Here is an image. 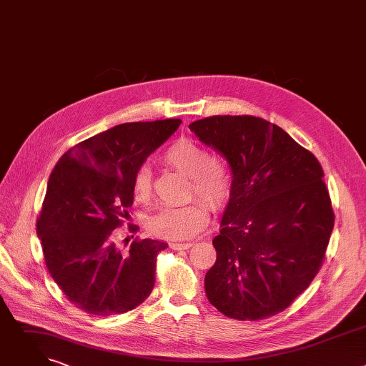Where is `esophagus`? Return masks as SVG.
I'll return each instance as SVG.
<instances>
[{
	"label": "esophagus",
	"mask_w": 366,
	"mask_h": 366,
	"mask_svg": "<svg viewBox=\"0 0 366 366\" xmlns=\"http://www.w3.org/2000/svg\"><path fill=\"white\" fill-rule=\"evenodd\" d=\"M191 246H192V243H189V242H172V243H169V247L174 249V250H185Z\"/></svg>",
	"instance_id": "esophagus-1"
}]
</instances>
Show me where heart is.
I'll return each instance as SVG.
<instances>
[{"instance_id":"obj_1","label":"heart","mask_w":366,"mask_h":366,"mask_svg":"<svg viewBox=\"0 0 366 366\" xmlns=\"http://www.w3.org/2000/svg\"><path fill=\"white\" fill-rule=\"evenodd\" d=\"M164 161L191 178V191L204 198L213 208L226 205L232 195V175L226 165L212 161L204 146L189 139H179L164 152ZM152 192V171L147 165L137 168L133 178V195L146 201ZM208 222L201 201L185 205H168L149 217L147 230L161 239L181 240L197 234Z\"/></svg>"}]
</instances>
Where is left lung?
Listing matches in <instances>:
<instances>
[{
	"mask_svg": "<svg viewBox=\"0 0 366 366\" xmlns=\"http://www.w3.org/2000/svg\"><path fill=\"white\" fill-rule=\"evenodd\" d=\"M189 130L232 171V195L213 239L205 294L224 316L264 320L284 311L317 275L335 224L316 156L260 117L213 116Z\"/></svg>",
	"mask_w": 366,
	"mask_h": 366,
	"instance_id": "obj_1",
	"label": "left lung"
}]
</instances>
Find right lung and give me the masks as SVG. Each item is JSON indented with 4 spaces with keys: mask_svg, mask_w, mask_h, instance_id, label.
<instances>
[{
    "mask_svg": "<svg viewBox=\"0 0 366 366\" xmlns=\"http://www.w3.org/2000/svg\"><path fill=\"white\" fill-rule=\"evenodd\" d=\"M179 124H119L71 147L50 174L36 223L44 264L66 298L89 315H123L153 290L156 256L168 244L134 239L124 252L116 229L130 217L137 168Z\"/></svg>",
    "mask_w": 366,
    "mask_h": 366,
    "instance_id": "obj_1",
    "label": "right lung"
}]
</instances>
